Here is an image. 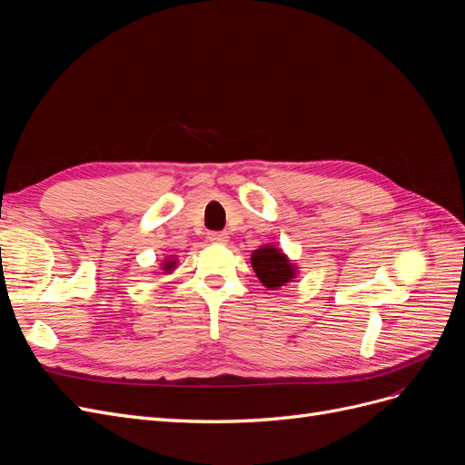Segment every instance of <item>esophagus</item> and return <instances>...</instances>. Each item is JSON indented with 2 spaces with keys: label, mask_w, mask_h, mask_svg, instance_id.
I'll return each mask as SVG.
<instances>
[{
  "label": "esophagus",
  "mask_w": 465,
  "mask_h": 465,
  "mask_svg": "<svg viewBox=\"0 0 465 465\" xmlns=\"http://www.w3.org/2000/svg\"><path fill=\"white\" fill-rule=\"evenodd\" d=\"M207 238H209V242H213V244H227L229 242V234L227 232H219V231L209 232Z\"/></svg>",
  "instance_id": "esophagus-1"
}]
</instances>
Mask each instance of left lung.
Here are the masks:
<instances>
[{"instance_id": "left-lung-1", "label": "left lung", "mask_w": 465, "mask_h": 465, "mask_svg": "<svg viewBox=\"0 0 465 465\" xmlns=\"http://www.w3.org/2000/svg\"><path fill=\"white\" fill-rule=\"evenodd\" d=\"M250 263L254 267V273L260 279V283L270 291H277L289 285L299 273V267L289 260L285 252L272 244L260 246L258 250L252 252Z\"/></svg>"}]
</instances>
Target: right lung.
<instances>
[{"label":"right lung","mask_w":465,"mask_h":465,"mask_svg":"<svg viewBox=\"0 0 465 465\" xmlns=\"http://www.w3.org/2000/svg\"><path fill=\"white\" fill-rule=\"evenodd\" d=\"M178 265V260L176 258H166L163 263H161V267H163V272H166V273H171V272H174V267Z\"/></svg>","instance_id":"right-lung-1"}]
</instances>
